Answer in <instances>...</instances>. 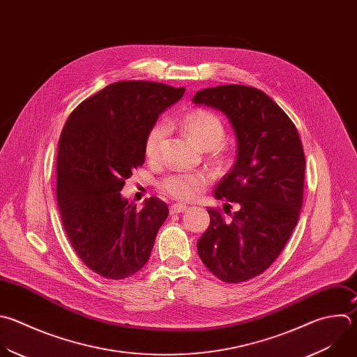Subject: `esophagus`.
I'll list each match as a JSON object with an SVG mask.
<instances>
[{"instance_id":"34e87169","label":"esophagus","mask_w":357,"mask_h":357,"mask_svg":"<svg viewBox=\"0 0 357 357\" xmlns=\"http://www.w3.org/2000/svg\"><path fill=\"white\" fill-rule=\"evenodd\" d=\"M188 206L186 204H182V203H175L171 206V214H178V213H183L186 211Z\"/></svg>"}]
</instances>
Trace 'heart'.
Wrapping results in <instances>:
<instances>
[{
	"label": "heart",
	"mask_w": 357,
	"mask_h": 357,
	"mask_svg": "<svg viewBox=\"0 0 357 357\" xmlns=\"http://www.w3.org/2000/svg\"><path fill=\"white\" fill-rule=\"evenodd\" d=\"M179 126L202 150H211L220 158V146L225 139V129L217 114L204 109H195L182 116ZM168 133L169 125L164 121L155 122L149 129L144 142V153L149 158L154 160L161 154ZM207 185L208 176L203 172H175L161 182L162 190L178 200L195 199Z\"/></svg>",
	"instance_id": "1"
}]
</instances>
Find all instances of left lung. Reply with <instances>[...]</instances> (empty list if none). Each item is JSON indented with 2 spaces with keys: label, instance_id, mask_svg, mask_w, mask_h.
Returning a JSON list of instances; mask_svg holds the SVG:
<instances>
[{
  "label": "left lung",
  "instance_id": "1",
  "mask_svg": "<svg viewBox=\"0 0 357 357\" xmlns=\"http://www.w3.org/2000/svg\"><path fill=\"white\" fill-rule=\"evenodd\" d=\"M192 100L222 112L236 137L235 162L213 195L236 203L238 211L224 218L208 208L210 225L197 241V252L220 280L245 282L275 262L297 225L305 169L303 144L290 117L257 88L211 86L197 91Z\"/></svg>",
  "mask_w": 357,
  "mask_h": 357
}]
</instances>
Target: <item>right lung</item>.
Listing matches in <instances>:
<instances>
[{"label":"right lung","mask_w":357,"mask_h":357,"mask_svg":"<svg viewBox=\"0 0 357 357\" xmlns=\"http://www.w3.org/2000/svg\"><path fill=\"white\" fill-rule=\"evenodd\" d=\"M183 92L151 81L113 82L81 102L63 128L56 168L63 227L81 261L105 279L139 272L168 217L158 197L139 210L121 190L146 161L149 129Z\"/></svg>","instance_id":"obj_1"}]
</instances>
